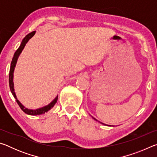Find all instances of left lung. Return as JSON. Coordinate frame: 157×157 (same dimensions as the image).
<instances>
[{
  "label": "left lung",
  "instance_id": "1",
  "mask_svg": "<svg viewBox=\"0 0 157 157\" xmlns=\"http://www.w3.org/2000/svg\"><path fill=\"white\" fill-rule=\"evenodd\" d=\"M93 118H94V120H95V121H97V120H96V119H95V118H94V117H93ZM102 124H104V123H102ZM105 125H106V124H105Z\"/></svg>",
  "mask_w": 157,
  "mask_h": 157
}]
</instances>
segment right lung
<instances>
[{
    "instance_id": "add662e5",
    "label": "right lung",
    "mask_w": 157,
    "mask_h": 157,
    "mask_svg": "<svg viewBox=\"0 0 157 157\" xmlns=\"http://www.w3.org/2000/svg\"><path fill=\"white\" fill-rule=\"evenodd\" d=\"M35 33H36V31L32 32V33L27 34V35L24 37V39H23V41H22V42H21L19 48H18L17 50V51L15 52L14 57H13V58H12L11 66H10V73H9V84H10V91H11L12 95H14V97L16 98V101H17V102L18 103V106H19L21 109L24 111L25 113L28 114V115H32V116L40 115V114L45 113L46 112H47L48 111H49L50 109H52L53 107H54V105L56 104L57 99H58V96H57L54 100H53L52 102H50V104L48 105L47 106H45V107H42V108L37 109L33 110V109H28L25 108L24 106H23L19 102V101H18V100L17 98V96H16V94L14 93V82H13V73H14V71L16 63H17V59H18V56H19L21 52H22V50H23V48H24L25 44H27V42L29 41V39H30L34 35Z\"/></svg>"
}]
</instances>
